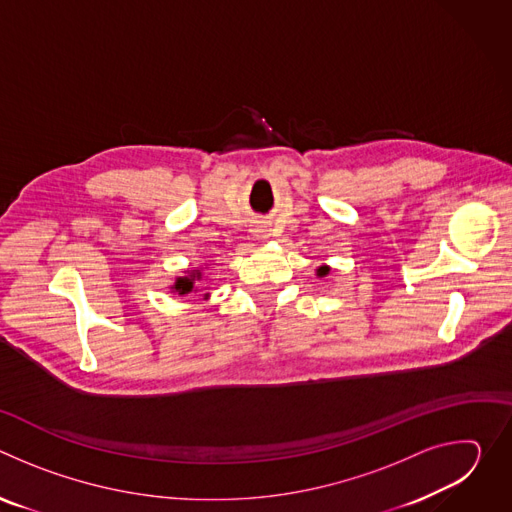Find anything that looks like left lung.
Masks as SVG:
<instances>
[{
	"label": "left lung",
	"instance_id": "1",
	"mask_svg": "<svg viewBox=\"0 0 512 512\" xmlns=\"http://www.w3.org/2000/svg\"><path fill=\"white\" fill-rule=\"evenodd\" d=\"M328 271H330V267L328 265H322L320 269H316V273L320 275V277H324V275H328Z\"/></svg>",
	"mask_w": 512,
	"mask_h": 512
}]
</instances>
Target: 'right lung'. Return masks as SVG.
<instances>
[{
    "mask_svg": "<svg viewBox=\"0 0 512 512\" xmlns=\"http://www.w3.org/2000/svg\"><path fill=\"white\" fill-rule=\"evenodd\" d=\"M186 275H180L176 277V281L170 285L172 294H178V296H188V294H196V281L202 277L200 269H186L184 271Z\"/></svg>",
    "mask_w": 512,
    "mask_h": 512,
    "instance_id": "add662e5",
    "label": "right lung"
}]
</instances>
